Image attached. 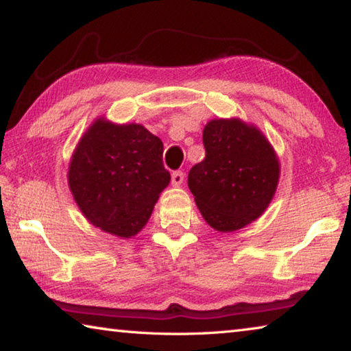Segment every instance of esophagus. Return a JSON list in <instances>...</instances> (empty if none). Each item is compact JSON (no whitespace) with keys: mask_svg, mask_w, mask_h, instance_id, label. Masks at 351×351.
Segmentation results:
<instances>
[{"mask_svg":"<svg viewBox=\"0 0 351 351\" xmlns=\"http://www.w3.org/2000/svg\"><path fill=\"white\" fill-rule=\"evenodd\" d=\"M182 181H184V173H182V171L176 170V171H173V173H171V184H173L175 187L181 186Z\"/></svg>","mask_w":351,"mask_h":351,"instance_id":"esophagus-1","label":"esophagus"}]
</instances>
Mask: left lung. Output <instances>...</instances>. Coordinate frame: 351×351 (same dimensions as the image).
<instances>
[{
	"label": "left lung",
	"instance_id": "8db88e82",
	"mask_svg": "<svg viewBox=\"0 0 351 351\" xmlns=\"http://www.w3.org/2000/svg\"><path fill=\"white\" fill-rule=\"evenodd\" d=\"M206 158L189 171L201 215L219 232L257 219L274 197L280 164L263 133L240 119H213L204 127Z\"/></svg>",
	"mask_w": 351,
	"mask_h": 351
}]
</instances>
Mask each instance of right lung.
Masks as SVG:
<instances>
[{
    "label": "right lung",
    "instance_id": "add662e5",
    "mask_svg": "<svg viewBox=\"0 0 351 351\" xmlns=\"http://www.w3.org/2000/svg\"><path fill=\"white\" fill-rule=\"evenodd\" d=\"M162 152V141L139 123L97 119L68 170L71 193L88 221L123 239L138 234L170 182Z\"/></svg>",
    "mask_w": 351,
    "mask_h": 351
}]
</instances>
